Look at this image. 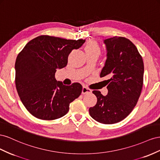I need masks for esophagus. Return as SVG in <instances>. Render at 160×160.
I'll return each instance as SVG.
<instances>
[{"label": "esophagus", "mask_w": 160, "mask_h": 160, "mask_svg": "<svg viewBox=\"0 0 160 160\" xmlns=\"http://www.w3.org/2000/svg\"><path fill=\"white\" fill-rule=\"evenodd\" d=\"M91 92H92V90H91L90 88H88V87H86V86H83L82 93L84 94H88V93H91Z\"/></svg>", "instance_id": "34e87169"}]
</instances>
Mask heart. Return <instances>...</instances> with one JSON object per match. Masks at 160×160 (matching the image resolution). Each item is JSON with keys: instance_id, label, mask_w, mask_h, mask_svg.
Instances as JSON below:
<instances>
[{"instance_id": "1", "label": "heart", "mask_w": 160, "mask_h": 160, "mask_svg": "<svg viewBox=\"0 0 160 160\" xmlns=\"http://www.w3.org/2000/svg\"><path fill=\"white\" fill-rule=\"evenodd\" d=\"M85 52L86 54H94L100 53V48L97 42L95 40L90 39L88 41L85 45Z\"/></svg>"}]
</instances>
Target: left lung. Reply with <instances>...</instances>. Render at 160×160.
Wrapping results in <instances>:
<instances>
[{
    "mask_svg": "<svg viewBox=\"0 0 160 160\" xmlns=\"http://www.w3.org/2000/svg\"><path fill=\"white\" fill-rule=\"evenodd\" d=\"M107 60L100 77L108 76V94L93 90L97 102L89 108L91 117L103 124H114L128 116L137 104L143 83L144 65L135 45L128 39L113 37L104 40Z\"/></svg>",
    "mask_w": 160,
    "mask_h": 160,
    "instance_id": "1",
    "label": "left lung"
}]
</instances>
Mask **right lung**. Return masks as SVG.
I'll return each instance as SVG.
<instances>
[{
	"label": "right lung",
	"instance_id": "add662e5",
	"mask_svg": "<svg viewBox=\"0 0 160 160\" xmlns=\"http://www.w3.org/2000/svg\"><path fill=\"white\" fill-rule=\"evenodd\" d=\"M85 39L71 40L40 35L31 40L18 54L15 62V85L22 103L32 115L42 120L64 116L70 104L79 97L80 83L66 86L55 78L58 68L66 66L73 49Z\"/></svg>",
	"mask_w": 160,
	"mask_h": 160
}]
</instances>
